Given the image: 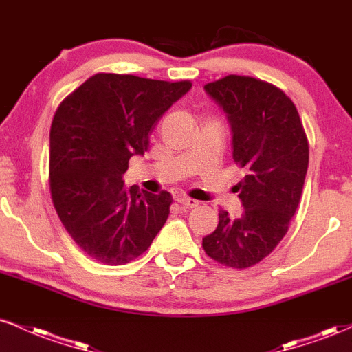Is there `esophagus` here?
<instances>
[{
    "mask_svg": "<svg viewBox=\"0 0 352 352\" xmlns=\"http://www.w3.org/2000/svg\"><path fill=\"white\" fill-rule=\"evenodd\" d=\"M179 204L182 208H195L197 205H199V201L193 200V199H188V197H180Z\"/></svg>",
    "mask_w": 352,
    "mask_h": 352,
    "instance_id": "34e87169",
    "label": "esophagus"
}]
</instances>
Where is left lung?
<instances>
[{"label": "left lung", "instance_id": "1", "mask_svg": "<svg viewBox=\"0 0 352 352\" xmlns=\"http://www.w3.org/2000/svg\"><path fill=\"white\" fill-rule=\"evenodd\" d=\"M232 129L233 160L246 170L235 185L243 212L220 210L205 253L230 268H250L276 248L300 205L309 147L293 100L273 84L227 76L205 86Z\"/></svg>", "mask_w": 352, "mask_h": 352}]
</instances>
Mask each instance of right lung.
<instances>
[{
    "mask_svg": "<svg viewBox=\"0 0 352 352\" xmlns=\"http://www.w3.org/2000/svg\"><path fill=\"white\" fill-rule=\"evenodd\" d=\"M192 89L132 74H96L63 100L50 134V185L72 240L104 265H125L151 246L172 195L125 187L129 159L144 155L153 125Z\"/></svg>",
    "mask_w": 352,
    "mask_h": 352,
    "instance_id": "add662e5",
    "label": "right lung"
}]
</instances>
